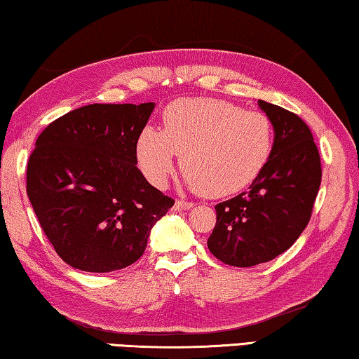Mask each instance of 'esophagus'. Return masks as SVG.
Returning a JSON list of instances; mask_svg holds the SVG:
<instances>
[{"label":"esophagus","instance_id":"esophagus-1","mask_svg":"<svg viewBox=\"0 0 359 359\" xmlns=\"http://www.w3.org/2000/svg\"><path fill=\"white\" fill-rule=\"evenodd\" d=\"M194 207V202L191 201H183V198H178L175 202V210H189V208Z\"/></svg>","mask_w":359,"mask_h":359}]
</instances>
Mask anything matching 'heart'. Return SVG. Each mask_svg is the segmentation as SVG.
I'll use <instances>...</instances> for the list:
<instances>
[{"instance_id":"b5f03b06","label":"heart","mask_w":359,"mask_h":359,"mask_svg":"<svg viewBox=\"0 0 359 359\" xmlns=\"http://www.w3.org/2000/svg\"><path fill=\"white\" fill-rule=\"evenodd\" d=\"M274 149V125L266 114L223 99H180L165 109L163 128L146 126L136 158L154 186H163L181 154L186 183L205 196L236 194L258 178Z\"/></svg>"}]
</instances>
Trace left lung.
<instances>
[{
  "mask_svg": "<svg viewBox=\"0 0 359 359\" xmlns=\"http://www.w3.org/2000/svg\"><path fill=\"white\" fill-rule=\"evenodd\" d=\"M274 125L271 158L249 191L215 205L217 224L207 245L219 262L249 268L274 260L310 222L321 186V158L299 115L258 101Z\"/></svg>",
  "mask_w": 359,
  "mask_h": 359,
  "instance_id": "obj_1",
  "label": "left lung"
}]
</instances>
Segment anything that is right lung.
<instances>
[{"instance_id":"right-lung-1","label":"right lung","mask_w":359,"mask_h":359,"mask_svg":"<svg viewBox=\"0 0 359 359\" xmlns=\"http://www.w3.org/2000/svg\"><path fill=\"white\" fill-rule=\"evenodd\" d=\"M154 102L90 104L38 136L27 194L57 255L76 269L109 273L140 260L149 233L175 201L136 167L137 136Z\"/></svg>"}]
</instances>
